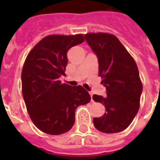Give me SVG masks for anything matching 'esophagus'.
Instances as JSON below:
<instances>
[{
  "label": "esophagus",
  "instance_id": "obj_1",
  "mask_svg": "<svg viewBox=\"0 0 160 160\" xmlns=\"http://www.w3.org/2000/svg\"><path fill=\"white\" fill-rule=\"evenodd\" d=\"M90 97H91V101H93V99H92V97H93V94L91 92H90Z\"/></svg>",
  "mask_w": 160,
  "mask_h": 160
}]
</instances>
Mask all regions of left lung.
I'll return each instance as SVG.
<instances>
[{"instance_id": "1", "label": "left lung", "mask_w": 160, "mask_h": 160, "mask_svg": "<svg viewBox=\"0 0 160 160\" xmlns=\"http://www.w3.org/2000/svg\"><path fill=\"white\" fill-rule=\"evenodd\" d=\"M87 43L96 54L99 76L107 95H94L93 100L105 107V113L94 118L98 130L112 134L123 131L138 113L143 85L134 58L112 34L87 33Z\"/></svg>"}]
</instances>
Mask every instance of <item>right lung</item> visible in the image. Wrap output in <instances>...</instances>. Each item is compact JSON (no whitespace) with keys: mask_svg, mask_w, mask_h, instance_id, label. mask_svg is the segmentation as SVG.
<instances>
[{"mask_svg":"<svg viewBox=\"0 0 160 160\" xmlns=\"http://www.w3.org/2000/svg\"><path fill=\"white\" fill-rule=\"evenodd\" d=\"M82 34L50 35L29 52L21 71V85L26 109L34 124L52 135L69 131L75 124V109L90 102V95L81 85L62 84L67 52L84 42Z\"/></svg>","mask_w":160,"mask_h":160,"instance_id":"obj_1","label":"right lung"}]
</instances>
